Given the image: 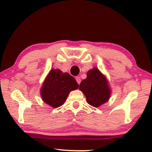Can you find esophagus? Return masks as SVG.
I'll return each mask as SVG.
<instances>
[{
    "mask_svg": "<svg viewBox=\"0 0 152 152\" xmlns=\"http://www.w3.org/2000/svg\"><path fill=\"white\" fill-rule=\"evenodd\" d=\"M76 80L77 82H78V84H79L80 83V82H81V79H80V78L79 76H76Z\"/></svg>",
    "mask_w": 152,
    "mask_h": 152,
    "instance_id": "1",
    "label": "esophagus"
}]
</instances>
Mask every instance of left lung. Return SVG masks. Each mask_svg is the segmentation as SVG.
Instances as JSON below:
<instances>
[{
  "label": "left lung",
  "instance_id": "left-lung-1",
  "mask_svg": "<svg viewBox=\"0 0 152 152\" xmlns=\"http://www.w3.org/2000/svg\"><path fill=\"white\" fill-rule=\"evenodd\" d=\"M79 89L86 96L87 102L94 107L105 103L110 94L107 80L97 68L87 72V78L80 84Z\"/></svg>",
  "mask_w": 152,
  "mask_h": 152
}]
</instances>
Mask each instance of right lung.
I'll list each match as a JSON object with an SVG mask.
<instances>
[{"instance_id": "1", "label": "right lung", "mask_w": 152, "mask_h": 152, "mask_svg": "<svg viewBox=\"0 0 152 152\" xmlns=\"http://www.w3.org/2000/svg\"><path fill=\"white\" fill-rule=\"evenodd\" d=\"M79 85L73 76L60 70H51L41 89L43 101L53 108L62 105L69 92L78 88Z\"/></svg>"}]
</instances>
